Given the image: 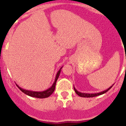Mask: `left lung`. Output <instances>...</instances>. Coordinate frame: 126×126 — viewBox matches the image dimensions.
I'll use <instances>...</instances> for the list:
<instances>
[{
	"instance_id": "left-lung-1",
	"label": "left lung",
	"mask_w": 126,
	"mask_h": 126,
	"mask_svg": "<svg viewBox=\"0 0 126 126\" xmlns=\"http://www.w3.org/2000/svg\"><path fill=\"white\" fill-rule=\"evenodd\" d=\"M113 85H114V84H113L112 85H111V86H110V88H108L107 90H105L103 91V92L97 93H81V92H78V90H77V89L75 88L74 85V88L75 92L76 93H77L79 96L82 97H96V96H100V95H102V94H103L107 92L108 91L110 90L112 88V87Z\"/></svg>"
}]
</instances>
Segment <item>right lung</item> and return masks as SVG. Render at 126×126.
<instances>
[{
    "label": "right lung",
    "mask_w": 126,
    "mask_h": 126,
    "mask_svg": "<svg viewBox=\"0 0 126 126\" xmlns=\"http://www.w3.org/2000/svg\"><path fill=\"white\" fill-rule=\"evenodd\" d=\"M62 67H63V66L61 67L60 70H59V71L57 72V73L56 78H55V80H54V83L52 84V86L45 91H43V92H34V91L27 90H25V89H23V88H21L20 87H19L18 85H17V84H16V86L18 87L19 89H20L22 92H23L24 94H26V95H28V96H31V97H33L40 98V99H44V98L48 97L52 94V93H53L54 91L56 82L57 81L58 78H59V75H60L61 69H62Z\"/></svg>",
    "instance_id": "1"
}]
</instances>
